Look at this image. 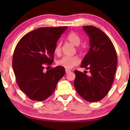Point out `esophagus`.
I'll return each mask as SVG.
<instances>
[{
	"mask_svg": "<svg viewBox=\"0 0 130 130\" xmlns=\"http://www.w3.org/2000/svg\"><path fill=\"white\" fill-rule=\"evenodd\" d=\"M71 71V70H69V69H65V72H66V73H70Z\"/></svg>",
	"mask_w": 130,
	"mask_h": 130,
	"instance_id": "esophagus-1",
	"label": "esophagus"
}]
</instances>
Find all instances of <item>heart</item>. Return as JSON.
Returning a JSON list of instances; mask_svg holds the SVG:
<instances>
[{
	"label": "heart",
	"instance_id": "heart-1",
	"mask_svg": "<svg viewBox=\"0 0 130 130\" xmlns=\"http://www.w3.org/2000/svg\"><path fill=\"white\" fill-rule=\"evenodd\" d=\"M67 40L69 42H70L73 45L76 46H79L81 42L80 37L74 32H71L67 36ZM61 43H57L54 49V54L56 55H59L61 54ZM79 62V58L76 56L71 57H63L61 59L58 60L56 62L58 65L65 68L67 69H70L73 68L74 67L78 65Z\"/></svg>",
	"mask_w": 130,
	"mask_h": 130
}]
</instances>
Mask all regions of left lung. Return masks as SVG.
<instances>
[{
	"label": "left lung",
	"instance_id": "left-lung-1",
	"mask_svg": "<svg viewBox=\"0 0 130 130\" xmlns=\"http://www.w3.org/2000/svg\"><path fill=\"white\" fill-rule=\"evenodd\" d=\"M89 37L90 48L81 68L89 70V75L75 70L74 85L88 102L102 100L111 89L116 70L117 56L111 40L104 32L92 26H83ZM86 72L85 73V72Z\"/></svg>",
	"mask_w": 130,
	"mask_h": 130
}]
</instances>
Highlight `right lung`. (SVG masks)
Instances as JSON below:
<instances>
[{
    "label": "right lung",
    "instance_id": "obj_1",
    "mask_svg": "<svg viewBox=\"0 0 130 130\" xmlns=\"http://www.w3.org/2000/svg\"><path fill=\"white\" fill-rule=\"evenodd\" d=\"M67 26L41 27L25 35L19 40L14 51L13 69L19 88L33 101H42L55 90L65 73L58 66L46 73L45 65L54 61V49Z\"/></svg>",
    "mask_w": 130,
    "mask_h": 130
}]
</instances>
